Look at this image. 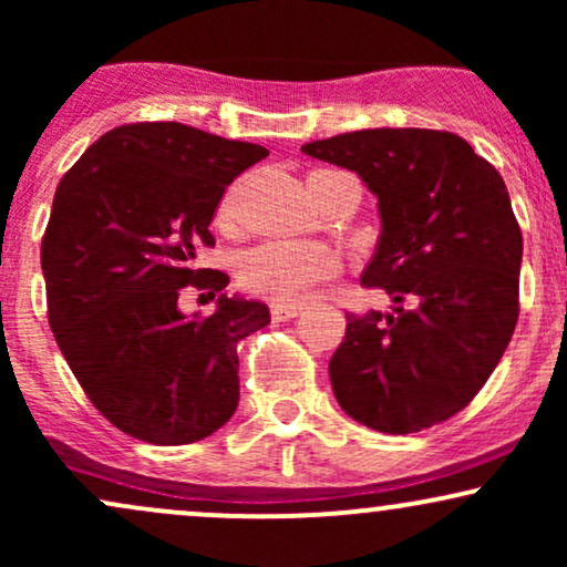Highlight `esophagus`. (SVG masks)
<instances>
[{"label":"esophagus","mask_w":567,"mask_h":567,"mask_svg":"<svg viewBox=\"0 0 567 567\" xmlns=\"http://www.w3.org/2000/svg\"><path fill=\"white\" fill-rule=\"evenodd\" d=\"M298 315H301V306L298 303H282V301L271 303V317H275L277 322H288Z\"/></svg>","instance_id":"34e87169"}]
</instances>
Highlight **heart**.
<instances>
[{
    "instance_id": "heart-1",
    "label": "heart",
    "mask_w": 567,
    "mask_h": 567,
    "mask_svg": "<svg viewBox=\"0 0 567 567\" xmlns=\"http://www.w3.org/2000/svg\"><path fill=\"white\" fill-rule=\"evenodd\" d=\"M226 216V210H224ZM336 271V256L311 243H264L245 252L239 282L256 296L275 301H298L311 285Z\"/></svg>"
}]
</instances>
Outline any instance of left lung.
I'll list each match as a JSON object with an SVG mask.
<instances>
[{"label": "left lung", "mask_w": 567, "mask_h": 567, "mask_svg": "<svg viewBox=\"0 0 567 567\" xmlns=\"http://www.w3.org/2000/svg\"><path fill=\"white\" fill-rule=\"evenodd\" d=\"M301 152L357 173L379 199L381 234L360 279L394 303L347 315L328 368L338 405L386 434L451 419L491 379L517 324L523 234L504 178L442 130H354Z\"/></svg>", "instance_id": "obj_1"}]
</instances>
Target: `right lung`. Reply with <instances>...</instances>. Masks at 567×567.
<instances>
[{
  "label": "right lung",
  "mask_w": 567,
  "mask_h": 567,
  "mask_svg": "<svg viewBox=\"0 0 567 567\" xmlns=\"http://www.w3.org/2000/svg\"><path fill=\"white\" fill-rule=\"evenodd\" d=\"M269 157L181 122L101 135L63 175L42 239L48 317L76 381L116 429L152 445L210 437L239 402L237 343L271 322L269 306L226 296L199 269L226 186ZM184 287L218 297L184 316Z\"/></svg>",
  "instance_id": "obj_1"
}]
</instances>
